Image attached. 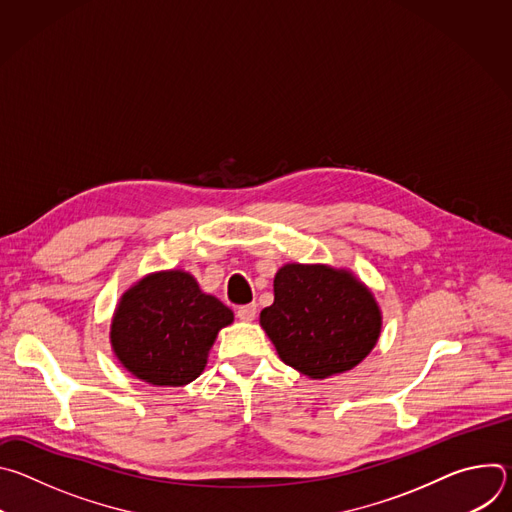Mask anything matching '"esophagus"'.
<instances>
[{"label": "esophagus", "instance_id": "34e87169", "mask_svg": "<svg viewBox=\"0 0 512 512\" xmlns=\"http://www.w3.org/2000/svg\"><path fill=\"white\" fill-rule=\"evenodd\" d=\"M255 316H257V306H255V304L241 306V308L237 310V318H239L241 322H253Z\"/></svg>", "mask_w": 512, "mask_h": 512}]
</instances>
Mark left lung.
<instances>
[{"mask_svg":"<svg viewBox=\"0 0 512 512\" xmlns=\"http://www.w3.org/2000/svg\"><path fill=\"white\" fill-rule=\"evenodd\" d=\"M259 324L279 358L308 379L352 371L377 346L383 314L375 294L350 269L285 263L273 279V304Z\"/></svg>","mask_w":512,"mask_h":512,"instance_id":"8db88e82","label":"left lung"}]
</instances>
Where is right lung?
<instances>
[{
  "label": "right lung",
  "instance_id": "right-lung-1",
  "mask_svg": "<svg viewBox=\"0 0 512 512\" xmlns=\"http://www.w3.org/2000/svg\"><path fill=\"white\" fill-rule=\"evenodd\" d=\"M235 314L204 294L192 273L164 269L123 291L111 318V348L121 367L154 387H184L200 377L208 352Z\"/></svg>",
  "mask_w": 512,
  "mask_h": 512
}]
</instances>
